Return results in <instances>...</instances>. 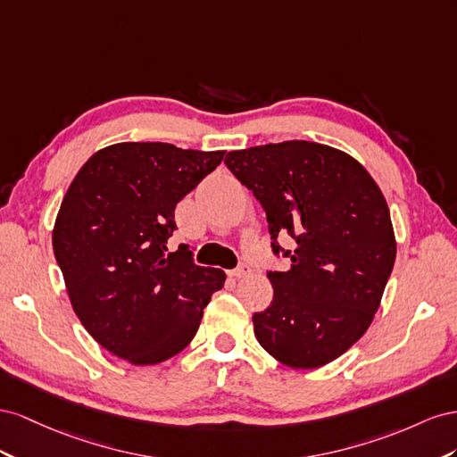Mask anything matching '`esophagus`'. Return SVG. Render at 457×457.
<instances>
[{
	"mask_svg": "<svg viewBox=\"0 0 457 457\" xmlns=\"http://www.w3.org/2000/svg\"><path fill=\"white\" fill-rule=\"evenodd\" d=\"M251 273V266L249 264H239L236 270H231L229 271V278H233V279H241V278H246Z\"/></svg>",
	"mask_w": 457,
	"mask_h": 457,
	"instance_id": "obj_1",
	"label": "esophagus"
}]
</instances>
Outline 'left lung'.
I'll list each match as a JSON object with an SVG mask.
<instances>
[{
  "mask_svg": "<svg viewBox=\"0 0 457 457\" xmlns=\"http://www.w3.org/2000/svg\"><path fill=\"white\" fill-rule=\"evenodd\" d=\"M226 166L266 211L273 254V301L253 316L262 348L285 366L314 370L368 331L396 258L379 186L350 154L314 141L231 151ZM291 235L295 252L277 239Z\"/></svg>",
  "mask_w": 457,
  "mask_h": 457,
  "instance_id": "8db88e82",
  "label": "left lung"
}]
</instances>
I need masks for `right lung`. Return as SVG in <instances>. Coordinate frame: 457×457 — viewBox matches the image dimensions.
<instances>
[{
	"label": "right lung",
	"instance_id": "add662e5",
	"mask_svg": "<svg viewBox=\"0 0 457 457\" xmlns=\"http://www.w3.org/2000/svg\"><path fill=\"white\" fill-rule=\"evenodd\" d=\"M226 151L116 143L80 168L61 203L54 253L86 331L134 366L184 350L226 273L166 253L174 211Z\"/></svg>",
	"mask_w": 457,
	"mask_h": 457
}]
</instances>
